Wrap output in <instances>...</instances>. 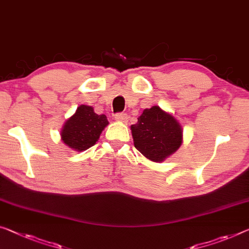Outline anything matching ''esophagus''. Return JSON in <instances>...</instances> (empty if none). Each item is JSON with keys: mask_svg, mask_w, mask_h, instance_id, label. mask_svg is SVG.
Wrapping results in <instances>:
<instances>
[{"mask_svg": "<svg viewBox=\"0 0 249 249\" xmlns=\"http://www.w3.org/2000/svg\"><path fill=\"white\" fill-rule=\"evenodd\" d=\"M114 119H116L117 121H120V122H127L128 121V119H129V117H128V114L127 113H117L116 116H114Z\"/></svg>", "mask_w": 249, "mask_h": 249, "instance_id": "1", "label": "esophagus"}]
</instances>
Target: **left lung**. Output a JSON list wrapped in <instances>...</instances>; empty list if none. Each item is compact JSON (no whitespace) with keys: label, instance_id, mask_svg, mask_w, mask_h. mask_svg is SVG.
I'll list each match as a JSON object with an SVG mask.
<instances>
[{"label":"left lung","instance_id":"left-lung-1","mask_svg":"<svg viewBox=\"0 0 249 249\" xmlns=\"http://www.w3.org/2000/svg\"><path fill=\"white\" fill-rule=\"evenodd\" d=\"M131 133L137 150L155 162L163 161L182 143L180 124L158 106L143 110Z\"/></svg>","mask_w":249,"mask_h":249}]
</instances>
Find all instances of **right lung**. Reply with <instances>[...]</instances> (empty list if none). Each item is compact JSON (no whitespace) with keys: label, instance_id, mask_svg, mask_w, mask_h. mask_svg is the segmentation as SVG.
Wrapping results in <instances>:
<instances>
[{"label":"right lung","instance_id":"right-lung-1","mask_svg":"<svg viewBox=\"0 0 249 249\" xmlns=\"http://www.w3.org/2000/svg\"><path fill=\"white\" fill-rule=\"evenodd\" d=\"M108 124L105 114H97L92 107L81 105L63 124L61 140L75 151L87 150L94 146Z\"/></svg>","mask_w":249,"mask_h":249}]
</instances>
